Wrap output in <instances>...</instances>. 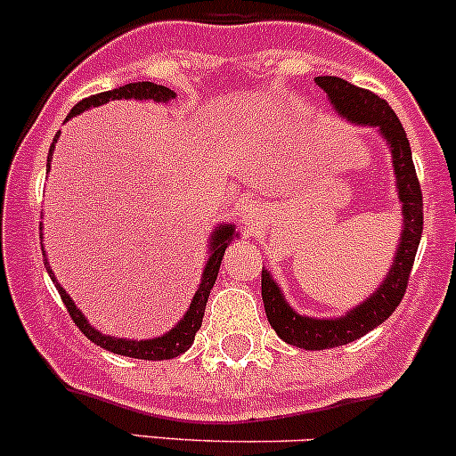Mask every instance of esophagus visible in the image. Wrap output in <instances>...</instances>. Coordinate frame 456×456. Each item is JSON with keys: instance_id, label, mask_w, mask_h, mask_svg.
<instances>
[{"instance_id": "1", "label": "esophagus", "mask_w": 456, "mask_h": 456, "mask_svg": "<svg viewBox=\"0 0 456 456\" xmlns=\"http://www.w3.org/2000/svg\"><path fill=\"white\" fill-rule=\"evenodd\" d=\"M263 215H265V210H263L259 201L248 200L246 204L241 206V215H239V217H241V224L248 230H259V226L263 224Z\"/></svg>"}]
</instances>
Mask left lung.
I'll use <instances>...</instances> for the list:
<instances>
[{"label":"left lung","instance_id":"8db88e82","mask_svg":"<svg viewBox=\"0 0 456 456\" xmlns=\"http://www.w3.org/2000/svg\"><path fill=\"white\" fill-rule=\"evenodd\" d=\"M316 86L327 94L338 116L354 125L375 126L379 135L387 140L393 159V173H395L397 200L402 206V234L395 256H393V265L388 267L379 288L362 303L355 305L354 309L336 318H314L298 314L285 300L279 283L272 279L270 270L263 267L261 297L272 330L288 345L307 351H322L349 345V342L358 340L364 333L382 325L395 312L403 292H406L408 276H411V267L415 263L417 248H419L421 230H424V210H421L424 204H421L419 180H417L415 164H412L406 131H403L395 111L378 94L351 86L345 78L316 77Z\"/></svg>","mask_w":456,"mask_h":456}]
</instances>
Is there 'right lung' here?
<instances>
[{
  "label": "right lung",
  "instance_id": "add662e5",
  "mask_svg": "<svg viewBox=\"0 0 456 456\" xmlns=\"http://www.w3.org/2000/svg\"><path fill=\"white\" fill-rule=\"evenodd\" d=\"M131 98H134V101L168 102L175 98V92L168 87H164V86L149 83V81L126 83V86H123V87H116V89H110V92H101V94H94V96H89V98H83L78 105H74V110L69 111L68 118H65V123H68L69 118H74V116L92 110V107H101L110 101H131ZM59 135H61V131H56L54 142L50 144L48 164H45V168H48V171H50V162H53L54 144H56V140H59ZM41 237H44V234H41ZM234 237H237V232H234L232 224H217V226H215L213 234H210V239H208V259H206L204 272H201L200 288H197V292H195L193 300H191L189 309H186V314L182 316V321H177L175 327H171V330L158 338H147V340L116 338V336H110V333L98 331L96 327L89 325V321L83 316L81 309L74 305V300L69 298V294L65 292V289L61 288L59 281H56L53 267H50V263H48V255H45V250H44V263H45V270H48L50 279H53L56 289H59L61 300H63V305L68 307L69 316H72L74 325L86 333L94 345L102 346V349L111 351V354L126 355V358L171 360V358H177L180 354H184V351L193 345L195 333L200 331V327H201V318H204V309H206V303H208L210 289H213L215 281H217L224 252H226V248L230 246V241H232Z\"/></svg>",
  "mask_w": 456,
  "mask_h": 456
}]
</instances>
